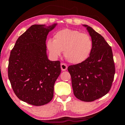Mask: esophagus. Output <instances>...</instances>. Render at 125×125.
I'll return each instance as SVG.
<instances>
[{"label": "esophagus", "instance_id": "obj_1", "mask_svg": "<svg viewBox=\"0 0 125 125\" xmlns=\"http://www.w3.org/2000/svg\"><path fill=\"white\" fill-rule=\"evenodd\" d=\"M67 66L66 64L64 63H61V69L62 71H65L67 69Z\"/></svg>", "mask_w": 125, "mask_h": 125}]
</instances>
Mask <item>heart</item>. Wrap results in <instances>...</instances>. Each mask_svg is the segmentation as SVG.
I'll use <instances>...</instances> for the list:
<instances>
[{"label": "heart", "mask_w": 125, "mask_h": 125, "mask_svg": "<svg viewBox=\"0 0 125 125\" xmlns=\"http://www.w3.org/2000/svg\"><path fill=\"white\" fill-rule=\"evenodd\" d=\"M47 48L51 56L57 58L63 51L65 58L70 63H80L88 57L92 48V42L86 34L68 29L57 32L54 40L49 39Z\"/></svg>", "instance_id": "1"}]
</instances>
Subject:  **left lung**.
I'll return each instance as SVG.
<instances>
[{"instance_id":"1","label":"left lung","mask_w":125,"mask_h":125,"mask_svg":"<svg viewBox=\"0 0 125 125\" xmlns=\"http://www.w3.org/2000/svg\"><path fill=\"white\" fill-rule=\"evenodd\" d=\"M83 26L91 37V52L84 62L69 66L68 70L74 96L82 101L92 102L109 91L115 68L112 48L104 37L90 26Z\"/></svg>"}]
</instances>
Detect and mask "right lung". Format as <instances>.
I'll list each match as a JSON object with an SVG mask.
<instances>
[{
  "instance_id": "add662e5",
  "label": "right lung",
  "mask_w": 125,
  "mask_h": 125,
  "mask_svg": "<svg viewBox=\"0 0 125 125\" xmlns=\"http://www.w3.org/2000/svg\"><path fill=\"white\" fill-rule=\"evenodd\" d=\"M57 24L31 26L18 39L10 52L8 73L11 86L19 99L31 105H45L54 96L61 68L59 61L48 59L46 41Z\"/></svg>"
}]
</instances>
